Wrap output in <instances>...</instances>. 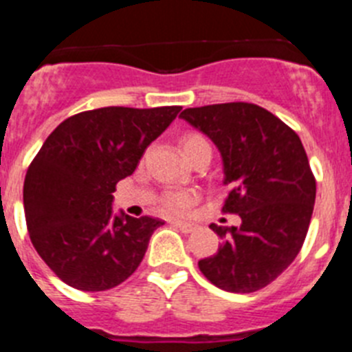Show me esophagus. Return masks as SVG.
Here are the masks:
<instances>
[{"label": "esophagus", "instance_id": "1", "mask_svg": "<svg viewBox=\"0 0 352 352\" xmlns=\"http://www.w3.org/2000/svg\"><path fill=\"white\" fill-rule=\"evenodd\" d=\"M173 226L174 227H178L179 231L182 232H194L195 229H197V226H195V223H192V222H173Z\"/></svg>", "mask_w": 352, "mask_h": 352}]
</instances>
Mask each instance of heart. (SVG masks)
Instances as JSON below:
<instances>
[{
    "label": "heart",
    "mask_w": 352,
    "mask_h": 352,
    "mask_svg": "<svg viewBox=\"0 0 352 352\" xmlns=\"http://www.w3.org/2000/svg\"><path fill=\"white\" fill-rule=\"evenodd\" d=\"M203 146H210V142L203 135H199V133H186V135H183L182 148L185 157H188L190 153H194L195 149L203 148ZM194 203L195 194H192V192H167L162 197V210L170 214H182Z\"/></svg>",
    "instance_id": "heart-1"
}]
</instances>
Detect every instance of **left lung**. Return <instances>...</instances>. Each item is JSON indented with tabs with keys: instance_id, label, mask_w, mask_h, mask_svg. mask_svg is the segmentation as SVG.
Returning a JSON list of instances; mask_svg holds the SVG:
<instances>
[{
	"instance_id": "obj_1",
	"label": "left lung",
	"mask_w": 352,
	"mask_h": 352,
	"mask_svg": "<svg viewBox=\"0 0 352 352\" xmlns=\"http://www.w3.org/2000/svg\"><path fill=\"white\" fill-rule=\"evenodd\" d=\"M179 116L214 142L229 195L223 213L239 227L223 238L199 270L217 287L254 292L272 284L300 254L316 203V178L298 133L266 109L247 102L185 109Z\"/></svg>"
}]
</instances>
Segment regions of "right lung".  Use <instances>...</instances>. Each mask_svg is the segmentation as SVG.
<instances>
[{
    "label": "right lung",
    "mask_w": 352,
    "mask_h": 352,
    "mask_svg": "<svg viewBox=\"0 0 352 352\" xmlns=\"http://www.w3.org/2000/svg\"><path fill=\"white\" fill-rule=\"evenodd\" d=\"M182 111L102 107L56 126L28 167L24 213L31 243L65 284L107 291L141 264L162 220L113 213L116 183Z\"/></svg>",
    "instance_id": "1"
}]
</instances>
